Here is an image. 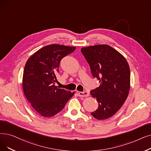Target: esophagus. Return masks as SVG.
<instances>
[{
  "label": "esophagus",
  "mask_w": 151,
  "mask_h": 151,
  "mask_svg": "<svg viewBox=\"0 0 151 151\" xmlns=\"http://www.w3.org/2000/svg\"><path fill=\"white\" fill-rule=\"evenodd\" d=\"M78 95H79L80 97H88L89 96V93L86 91H84V92H78Z\"/></svg>",
  "instance_id": "esophagus-1"
}]
</instances>
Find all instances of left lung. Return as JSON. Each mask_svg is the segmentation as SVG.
<instances>
[{"instance_id": "8db88e82", "label": "left lung", "mask_w": 151, "mask_h": 151, "mask_svg": "<svg viewBox=\"0 0 151 151\" xmlns=\"http://www.w3.org/2000/svg\"><path fill=\"white\" fill-rule=\"evenodd\" d=\"M82 54L89 63L91 73L100 86L91 91L99 103L91 115L96 119L112 116L126 101L130 89V70L127 60L119 52L107 44L83 47Z\"/></svg>"}]
</instances>
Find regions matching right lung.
Listing matches in <instances>:
<instances>
[{"instance_id":"right-lung-1","label":"right lung","mask_w":151,"mask_h":151,"mask_svg":"<svg viewBox=\"0 0 151 151\" xmlns=\"http://www.w3.org/2000/svg\"><path fill=\"white\" fill-rule=\"evenodd\" d=\"M75 47L50 44L36 51L28 59L23 71L24 94L31 106L44 117L54 116L75 94L55 86L62 58Z\"/></svg>"}]
</instances>
